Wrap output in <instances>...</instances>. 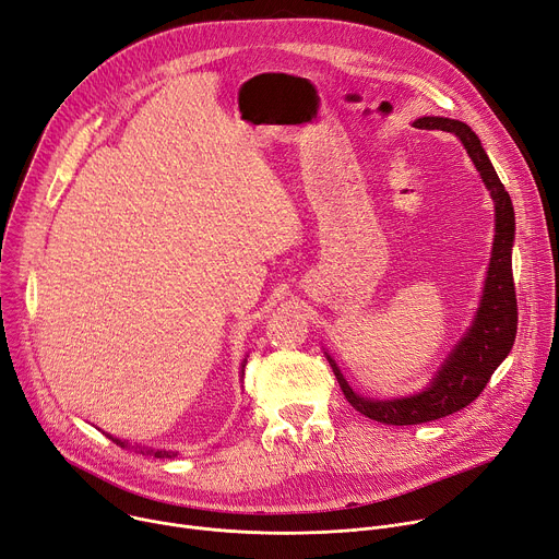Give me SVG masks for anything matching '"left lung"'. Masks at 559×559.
<instances>
[{
  "mask_svg": "<svg viewBox=\"0 0 559 559\" xmlns=\"http://www.w3.org/2000/svg\"><path fill=\"white\" fill-rule=\"evenodd\" d=\"M415 126L429 128V130H447V133L461 138L472 162L476 164V169L480 171L485 187L491 193V201H495L497 235H495V246H491V259H489L483 300L474 318L472 330L451 352L447 364L436 374L429 388L404 400H388V402L366 400L356 395V392L347 385L341 370L330 358L345 400L360 415H366L381 424H392V426L433 421L469 406L480 395L491 374H495V370L503 364V358L510 354L516 336V318H519L514 280H512L514 210H512L510 193L499 180L495 167H491L485 148L480 146V140L467 123L444 119V117H421L415 121Z\"/></svg>",
  "mask_w": 559,
  "mask_h": 559,
  "instance_id": "left-lung-1",
  "label": "left lung"
}]
</instances>
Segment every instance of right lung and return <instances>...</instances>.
<instances>
[{
  "label": "right lung",
  "mask_w": 559,
  "mask_h": 559,
  "mask_svg": "<svg viewBox=\"0 0 559 559\" xmlns=\"http://www.w3.org/2000/svg\"><path fill=\"white\" fill-rule=\"evenodd\" d=\"M112 442H117V444H119V447H126V442H121V440H117V438H112ZM140 451H142V453H144V451H146V449H140ZM146 453H153V455H155V457H171V455H176V453H171V451H153V449H148V451H146Z\"/></svg>",
  "instance_id": "1"
}]
</instances>
